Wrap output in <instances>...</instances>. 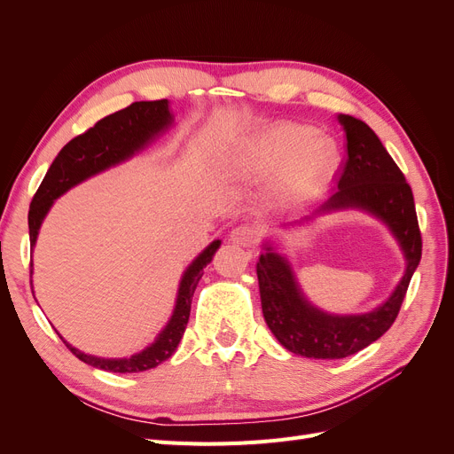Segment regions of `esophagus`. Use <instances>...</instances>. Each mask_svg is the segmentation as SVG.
<instances>
[{"label": "esophagus", "mask_w": 454, "mask_h": 454, "mask_svg": "<svg viewBox=\"0 0 454 454\" xmlns=\"http://www.w3.org/2000/svg\"><path fill=\"white\" fill-rule=\"evenodd\" d=\"M231 240L239 246H244V248H250V246L257 244L259 231L254 223H240L231 231Z\"/></svg>", "instance_id": "1"}]
</instances>
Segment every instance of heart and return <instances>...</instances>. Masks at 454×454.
<instances>
[{
    "instance_id": "heart-1",
    "label": "heart",
    "mask_w": 454,
    "mask_h": 454,
    "mask_svg": "<svg viewBox=\"0 0 454 454\" xmlns=\"http://www.w3.org/2000/svg\"><path fill=\"white\" fill-rule=\"evenodd\" d=\"M335 147L322 136L301 125H282L265 130L244 149L240 164L252 174H270L282 168V184L292 193L318 187L332 170Z\"/></svg>"
}]
</instances>
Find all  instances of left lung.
Returning <instances> with one entry per match:
<instances>
[{
	"mask_svg": "<svg viewBox=\"0 0 454 454\" xmlns=\"http://www.w3.org/2000/svg\"><path fill=\"white\" fill-rule=\"evenodd\" d=\"M347 132V157L337 168V191L322 210L364 208L392 229L405 252L407 269L390 299L373 312L332 316L301 295L287 261L270 248L259 255L257 280L265 322L294 354L316 360H339L360 352L387 333L400 314L407 287L422 255V237L413 191L403 172L364 121L339 115Z\"/></svg>",
	"mask_w": 454,
	"mask_h": 454,
	"instance_id": "8db88e82",
	"label": "left lung"
}]
</instances>
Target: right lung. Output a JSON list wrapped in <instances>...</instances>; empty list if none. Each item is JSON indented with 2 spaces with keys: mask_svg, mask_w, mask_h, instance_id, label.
I'll use <instances>...</instances> for the list:
<instances>
[{
  "mask_svg": "<svg viewBox=\"0 0 454 454\" xmlns=\"http://www.w3.org/2000/svg\"><path fill=\"white\" fill-rule=\"evenodd\" d=\"M170 122L172 115L168 109V100L134 102L129 107L121 109V112L100 119L94 127L67 142L62 147L59 157L52 160L43 182H41L32 199L28 212L30 244H35L41 222H43L54 199H59L67 189L87 180V177L132 157L136 151L142 149L151 138H155V134L167 129ZM219 244L222 242L214 240L189 265L182 278L176 309L168 325L162 329L153 345H149L140 354L119 360L96 358V356H89L74 348L72 345H67L66 340L64 345L81 362L104 371H112V373H138V371H147L151 367H157L160 362L168 360L184 337L191 314V301H193L197 284L200 282L204 267L212 261Z\"/></svg>",
  "mask_w": 454,
  "mask_h": 454,
  "instance_id": "add662e5",
  "label": "right lung"
}]
</instances>
